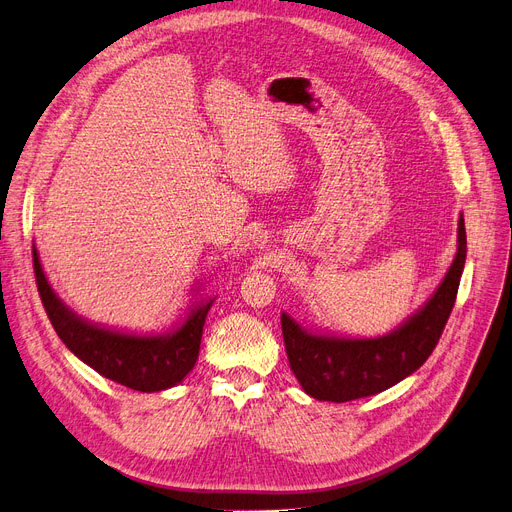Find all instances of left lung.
<instances>
[{
	"label": "left lung",
	"instance_id": "obj_1",
	"mask_svg": "<svg viewBox=\"0 0 512 512\" xmlns=\"http://www.w3.org/2000/svg\"><path fill=\"white\" fill-rule=\"evenodd\" d=\"M466 260L464 218L458 220V252L435 294L397 330L378 338H344L304 330L281 313L290 367L306 395L344 403L370 397L414 374L431 357L454 309Z\"/></svg>",
	"mask_w": 512,
	"mask_h": 512
}]
</instances>
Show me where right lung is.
I'll return each instance as SVG.
<instances>
[{
    "label": "right lung",
    "mask_w": 512,
    "mask_h": 512,
    "mask_svg": "<svg viewBox=\"0 0 512 512\" xmlns=\"http://www.w3.org/2000/svg\"><path fill=\"white\" fill-rule=\"evenodd\" d=\"M33 269L39 298L50 323L67 349L88 363L92 370L113 382L140 393H157L176 386L193 370L199 357V344L214 298L199 300L187 319L174 330L155 336H138L109 330L75 315L58 298L39 262L33 245Z\"/></svg>",
    "instance_id": "obj_1"
}]
</instances>
